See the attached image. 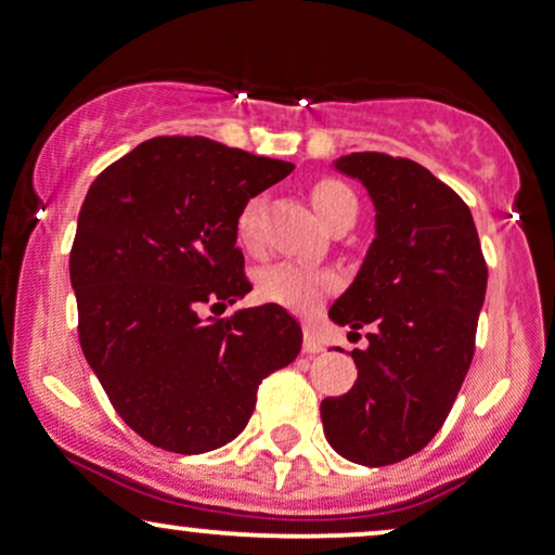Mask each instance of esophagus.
<instances>
[{"label": "esophagus", "mask_w": 555, "mask_h": 555, "mask_svg": "<svg viewBox=\"0 0 555 555\" xmlns=\"http://www.w3.org/2000/svg\"><path fill=\"white\" fill-rule=\"evenodd\" d=\"M304 352L306 354H319L321 352V341L311 330L304 332Z\"/></svg>", "instance_id": "esophagus-1"}]
</instances>
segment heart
Returning a JSON list of instances; mask_svg holds the SVG:
<instances>
[{"mask_svg":"<svg viewBox=\"0 0 555 555\" xmlns=\"http://www.w3.org/2000/svg\"><path fill=\"white\" fill-rule=\"evenodd\" d=\"M311 203L326 225H330L334 218L347 214V210H358V197H354L352 190L347 188L345 182L330 180V177L313 184ZM259 210H262V205H259L257 197L246 201L242 205V210H238L236 236L242 244L255 242ZM257 285L259 293H262L267 300H272V304H280L293 311H309L332 291V278L313 270L309 264L283 259V262L264 267V270L259 272Z\"/></svg>","mask_w":555,"mask_h":555,"instance_id":"heart-1","label":"heart"}]
</instances>
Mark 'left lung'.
Here are the masks:
<instances>
[{
	"label": "left lung",
	"mask_w": 555,
	"mask_h": 555,
	"mask_svg": "<svg viewBox=\"0 0 555 555\" xmlns=\"http://www.w3.org/2000/svg\"><path fill=\"white\" fill-rule=\"evenodd\" d=\"M375 203V238L330 319L367 326L352 350L358 380L321 401L330 444L360 466L420 453L448 420L474 360L487 259L474 216L455 190L403 156L358 152L337 159Z\"/></svg>",
	"instance_id": "obj_1"
}]
</instances>
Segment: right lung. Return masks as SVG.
Masks as SVG:
<instances>
[{
  "instance_id": "1",
  "label": "right lung",
  "mask_w": 555,
  "mask_h": 555,
  "mask_svg": "<svg viewBox=\"0 0 555 555\" xmlns=\"http://www.w3.org/2000/svg\"><path fill=\"white\" fill-rule=\"evenodd\" d=\"M291 169L203 135H156L102 169L81 203L68 257L81 352L156 448L231 442L259 383L300 352L304 332L278 304L205 317L251 291L236 216Z\"/></svg>"
}]
</instances>
